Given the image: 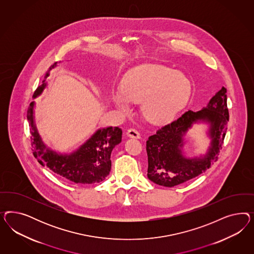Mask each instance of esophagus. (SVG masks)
<instances>
[{
    "label": "esophagus",
    "mask_w": 254,
    "mask_h": 254,
    "mask_svg": "<svg viewBox=\"0 0 254 254\" xmlns=\"http://www.w3.org/2000/svg\"><path fill=\"white\" fill-rule=\"evenodd\" d=\"M127 137H129V138H140V134L138 133V131L136 130V129H134V128H130V129H128L127 132Z\"/></svg>",
    "instance_id": "34e87169"
}]
</instances>
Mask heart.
<instances>
[{"mask_svg": "<svg viewBox=\"0 0 254 254\" xmlns=\"http://www.w3.org/2000/svg\"><path fill=\"white\" fill-rule=\"evenodd\" d=\"M192 91L190 79L182 71L159 64H146L125 75L122 90L116 89L113 100L124 113L130 111V102L141 101L147 121L160 126L171 122L185 109Z\"/></svg>", "mask_w": 254, "mask_h": 254, "instance_id": "heart-1", "label": "heart"}]
</instances>
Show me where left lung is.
I'll return each instance as SVG.
<instances>
[{
  "label": "left lung",
  "instance_id": "left-lung-1",
  "mask_svg": "<svg viewBox=\"0 0 254 254\" xmlns=\"http://www.w3.org/2000/svg\"><path fill=\"white\" fill-rule=\"evenodd\" d=\"M228 121L226 88L223 86L210 99L207 107L198 112L189 110L149 137L146 141L149 180L156 185L173 187L205 172L218 159ZM199 122L209 124L211 145L206 154L188 159L183 154V137L193 123Z\"/></svg>",
  "mask_w": 254,
  "mask_h": 254
}]
</instances>
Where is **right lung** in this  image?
I'll return each instance as SVG.
<instances>
[{
  "instance_id": "right-lung-1",
  "label": "right lung",
  "mask_w": 254,
  "mask_h": 254,
  "mask_svg": "<svg viewBox=\"0 0 254 254\" xmlns=\"http://www.w3.org/2000/svg\"><path fill=\"white\" fill-rule=\"evenodd\" d=\"M57 66L54 63L50 69ZM49 75L46 72L43 85L34 92L33 98L40 96L46 86V79ZM34 101L28 109L27 119L30 123L31 146L33 155L39 163L46 166L61 177L78 185H91L102 182L111 171V154L116 145L122 140V129L108 127L96 131L90 138L74 152L70 154H58L46 147L39 135L33 116Z\"/></svg>"
}]
</instances>
